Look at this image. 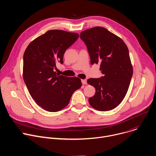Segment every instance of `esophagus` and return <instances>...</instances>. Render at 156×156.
<instances>
[{"instance_id":"esophagus-1","label":"esophagus","mask_w":156,"mask_h":156,"mask_svg":"<svg viewBox=\"0 0 156 156\" xmlns=\"http://www.w3.org/2000/svg\"><path fill=\"white\" fill-rule=\"evenodd\" d=\"M83 84H87V80H81Z\"/></svg>"}]
</instances>
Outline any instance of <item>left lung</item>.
Listing matches in <instances>:
<instances>
[{
  "label": "left lung",
  "instance_id": "left-lung-1",
  "mask_svg": "<svg viewBox=\"0 0 156 156\" xmlns=\"http://www.w3.org/2000/svg\"><path fill=\"white\" fill-rule=\"evenodd\" d=\"M87 46L90 63L100 64L103 76L89 78L87 83L95 88L89 98L95 110L106 112L118 107L128 90L133 75L129 52L124 41L102 27H94L80 34Z\"/></svg>",
  "mask_w": 156,
  "mask_h": 156
}]
</instances>
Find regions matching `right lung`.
<instances>
[{"instance_id": "obj_1", "label": "right lung", "mask_w": 156, "mask_h": 156, "mask_svg": "<svg viewBox=\"0 0 156 156\" xmlns=\"http://www.w3.org/2000/svg\"><path fill=\"white\" fill-rule=\"evenodd\" d=\"M76 33L50 30L33 40L23 56V79L28 90L43 109L56 112L65 108L82 83L77 77L59 75L56 64H63L66 49L78 38Z\"/></svg>"}]
</instances>
